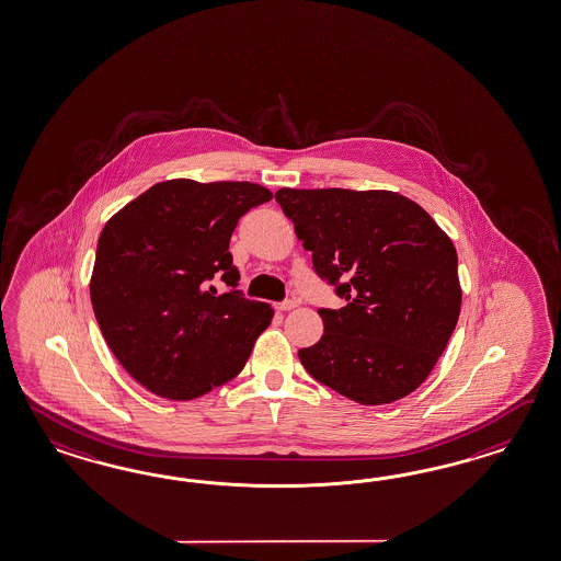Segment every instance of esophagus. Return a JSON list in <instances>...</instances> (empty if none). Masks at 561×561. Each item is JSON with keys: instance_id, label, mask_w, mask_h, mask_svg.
Returning a JSON list of instances; mask_svg holds the SVG:
<instances>
[{"instance_id": "obj_1", "label": "esophagus", "mask_w": 561, "mask_h": 561, "mask_svg": "<svg viewBox=\"0 0 561 561\" xmlns=\"http://www.w3.org/2000/svg\"><path fill=\"white\" fill-rule=\"evenodd\" d=\"M296 306H298V301L286 300V301H282V304H277V306H275V308H277V310H279V312H289V310H294V308H296Z\"/></svg>"}]
</instances>
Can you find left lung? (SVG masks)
Wrapping results in <instances>:
<instances>
[{"instance_id":"left-lung-1","label":"left lung","mask_w":561,"mask_h":561,"mask_svg":"<svg viewBox=\"0 0 561 561\" xmlns=\"http://www.w3.org/2000/svg\"><path fill=\"white\" fill-rule=\"evenodd\" d=\"M316 274L341 310H318L322 339L300 348L316 381L363 405L410 396L456 329L462 287L450 237L422 206L391 191L279 188Z\"/></svg>"}]
</instances>
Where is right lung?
<instances>
[{"label": "right lung", "mask_w": 561, "mask_h": 561, "mask_svg": "<svg viewBox=\"0 0 561 561\" xmlns=\"http://www.w3.org/2000/svg\"><path fill=\"white\" fill-rule=\"evenodd\" d=\"M274 194L251 182L165 180L115 213L96 243L91 301L111 353L139 385L194 399L231 381L274 310L234 287L229 241L249 208Z\"/></svg>", "instance_id": "1"}]
</instances>
